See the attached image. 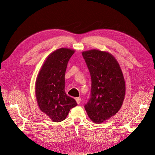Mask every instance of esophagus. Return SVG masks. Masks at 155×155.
Instances as JSON below:
<instances>
[{"label": "esophagus", "instance_id": "obj_1", "mask_svg": "<svg viewBox=\"0 0 155 155\" xmlns=\"http://www.w3.org/2000/svg\"><path fill=\"white\" fill-rule=\"evenodd\" d=\"M76 102L78 103V104H79L81 103V97H76Z\"/></svg>", "mask_w": 155, "mask_h": 155}]
</instances>
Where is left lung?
<instances>
[{
    "instance_id": "1",
    "label": "left lung",
    "mask_w": 155,
    "mask_h": 155,
    "mask_svg": "<svg viewBox=\"0 0 155 155\" xmlns=\"http://www.w3.org/2000/svg\"><path fill=\"white\" fill-rule=\"evenodd\" d=\"M91 76V97L85 109L90 119L101 124L119 111L125 83L118 62L111 54L93 49L82 52Z\"/></svg>"
}]
</instances>
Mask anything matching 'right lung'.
<instances>
[{"mask_svg": "<svg viewBox=\"0 0 155 155\" xmlns=\"http://www.w3.org/2000/svg\"><path fill=\"white\" fill-rule=\"evenodd\" d=\"M75 52L61 48L51 53L37 75L35 97L40 110L54 122L67 118L70 110L77 105L65 92L64 76L69 59Z\"/></svg>", "mask_w": 155, "mask_h": 155, "instance_id": "right-lung-1", "label": "right lung"}]
</instances>
